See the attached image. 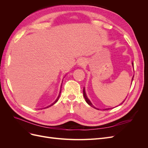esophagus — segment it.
Returning a JSON list of instances; mask_svg holds the SVG:
<instances>
[{"label":"esophagus","instance_id":"34e87169","mask_svg":"<svg viewBox=\"0 0 148 148\" xmlns=\"http://www.w3.org/2000/svg\"><path fill=\"white\" fill-rule=\"evenodd\" d=\"M84 63V60H83V59L79 60V61L78 62V64H79V65H82V64H83Z\"/></svg>","mask_w":148,"mask_h":148}]
</instances>
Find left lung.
Here are the masks:
<instances>
[{
    "label": "left lung",
    "instance_id": "left-lung-1",
    "mask_svg": "<svg viewBox=\"0 0 148 148\" xmlns=\"http://www.w3.org/2000/svg\"><path fill=\"white\" fill-rule=\"evenodd\" d=\"M133 65V64H132ZM134 77V76L133 77V78ZM133 78H132V81L133 82ZM83 95H84V99H85V100H86V102L88 103V104L89 105V106H91V107H94V108H95V107H94V106L91 104V102H90V101H89V99H88V98L87 97V96H86V92H85V89H84V88H83ZM124 102V101H123ZM122 102V103H123ZM109 109H105V110H109Z\"/></svg>",
    "mask_w": 148,
    "mask_h": 148
}]
</instances>
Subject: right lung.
Wrapping results in <instances>:
<instances>
[{
    "mask_svg": "<svg viewBox=\"0 0 148 148\" xmlns=\"http://www.w3.org/2000/svg\"><path fill=\"white\" fill-rule=\"evenodd\" d=\"M61 88H62V87H61ZM60 92H61V89H60V93H59V96H58V97H57V99L56 100V101L53 102V103H52V104H51V105H50L49 106H48V107H46V108H47V107H51V106H52V105H53L54 104H56V103L57 102V101L59 100V97H60Z\"/></svg>",
    "mask_w": 148,
    "mask_h": 148,
    "instance_id": "1",
    "label": "right lung"
}]
</instances>
